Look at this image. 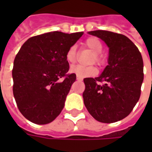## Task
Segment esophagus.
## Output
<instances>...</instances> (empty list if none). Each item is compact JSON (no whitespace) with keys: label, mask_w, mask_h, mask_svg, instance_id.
I'll return each mask as SVG.
<instances>
[{"label":"esophagus","mask_w":152,"mask_h":152,"mask_svg":"<svg viewBox=\"0 0 152 152\" xmlns=\"http://www.w3.org/2000/svg\"><path fill=\"white\" fill-rule=\"evenodd\" d=\"M76 80H79V81H81V80H83V78L82 77H80V76H76Z\"/></svg>","instance_id":"obj_1"}]
</instances>
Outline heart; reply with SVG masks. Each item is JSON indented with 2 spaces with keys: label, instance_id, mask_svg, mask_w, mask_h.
<instances>
[{
  "label": "heart",
  "instance_id": "1",
  "mask_svg": "<svg viewBox=\"0 0 152 152\" xmlns=\"http://www.w3.org/2000/svg\"><path fill=\"white\" fill-rule=\"evenodd\" d=\"M86 47H88L89 50H91L94 53V57L93 58V62H95L99 65H102L105 63V59L102 56V42L100 41L99 39L97 37H89L86 40L85 42ZM65 58L67 63L70 65H73L76 63L77 60V51H76V45H72L68 48L66 50ZM71 72L76 76H80V77H90V76H94L97 75L98 71L96 69L95 66H73L71 69Z\"/></svg>",
  "mask_w": 152,
  "mask_h": 152
}]
</instances>
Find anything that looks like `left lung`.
Masks as SVG:
<instances>
[{
  "instance_id": "8db88e82",
  "label": "left lung",
  "mask_w": 152,
  "mask_h": 152,
  "mask_svg": "<svg viewBox=\"0 0 152 152\" xmlns=\"http://www.w3.org/2000/svg\"><path fill=\"white\" fill-rule=\"evenodd\" d=\"M109 47L108 65L95 78H85L84 103L95 120L114 123L130 114L141 94L143 61L137 47L124 35L89 31Z\"/></svg>"
}]
</instances>
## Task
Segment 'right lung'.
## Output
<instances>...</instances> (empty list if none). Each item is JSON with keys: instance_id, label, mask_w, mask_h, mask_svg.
I'll return each instance as SVG.
<instances>
[{"instance_id": "add662e5", "label": "right lung", "mask_w": 152, "mask_h": 152, "mask_svg": "<svg viewBox=\"0 0 152 152\" xmlns=\"http://www.w3.org/2000/svg\"><path fill=\"white\" fill-rule=\"evenodd\" d=\"M83 32L51 31L29 38L15 56L13 94L28 121L49 124L61 113L76 74H69L65 54ZM61 78L63 82H59Z\"/></svg>"}]
</instances>
